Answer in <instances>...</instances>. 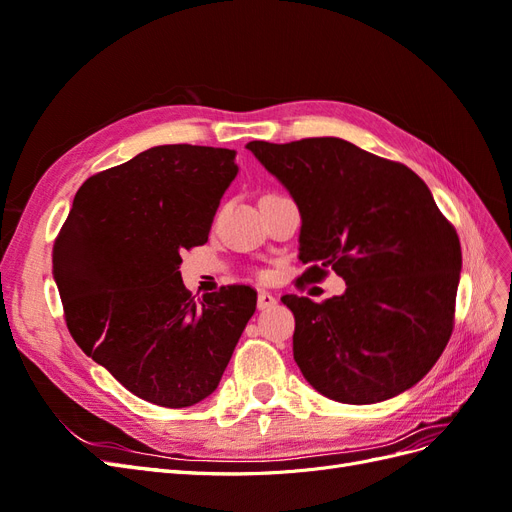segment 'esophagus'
Listing matches in <instances>:
<instances>
[{
    "instance_id": "34e87169",
    "label": "esophagus",
    "mask_w": 512,
    "mask_h": 512,
    "mask_svg": "<svg viewBox=\"0 0 512 512\" xmlns=\"http://www.w3.org/2000/svg\"><path fill=\"white\" fill-rule=\"evenodd\" d=\"M275 303H277V299L273 297L271 292H260V294H258V301H256L258 309H269V307H273Z\"/></svg>"
}]
</instances>
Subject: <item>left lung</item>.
Wrapping results in <instances>:
<instances>
[{"label":"left lung","instance_id":"8db88e82","mask_svg":"<svg viewBox=\"0 0 512 512\" xmlns=\"http://www.w3.org/2000/svg\"><path fill=\"white\" fill-rule=\"evenodd\" d=\"M301 211V280L335 271L342 297L286 294L305 380L342 404H378L436 365L455 324L461 245L425 181L342 138L247 143Z\"/></svg>","mask_w":512,"mask_h":512}]
</instances>
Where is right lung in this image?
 Segmentation results:
<instances>
[{
  "label": "right lung",
  "mask_w": 512,
  "mask_h": 512,
  "mask_svg": "<svg viewBox=\"0 0 512 512\" xmlns=\"http://www.w3.org/2000/svg\"><path fill=\"white\" fill-rule=\"evenodd\" d=\"M235 151L151 147L89 177L53 245V277L79 348L130 393L188 408L218 389L256 290L243 284L192 297L181 252L209 239L237 177Z\"/></svg>",
  "instance_id": "1"
}]
</instances>
